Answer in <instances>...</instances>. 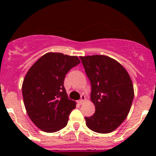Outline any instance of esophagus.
<instances>
[{"label": "esophagus", "instance_id": "obj_1", "mask_svg": "<svg viewBox=\"0 0 156 156\" xmlns=\"http://www.w3.org/2000/svg\"><path fill=\"white\" fill-rule=\"evenodd\" d=\"M85 100H86V97H85V95L82 94L81 95V98L78 101V103H79L80 105H82Z\"/></svg>", "mask_w": 156, "mask_h": 156}]
</instances>
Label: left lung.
Listing matches in <instances>:
<instances>
[{"label":"left lung","mask_w":156,"mask_h":156,"mask_svg":"<svg viewBox=\"0 0 156 156\" xmlns=\"http://www.w3.org/2000/svg\"><path fill=\"white\" fill-rule=\"evenodd\" d=\"M91 84L90 101L95 112L85 117L86 125L96 133H108L122 124L133 102V83L126 69L106 55L80 56Z\"/></svg>","instance_id":"1"}]
</instances>
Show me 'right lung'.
<instances>
[{
	"instance_id": "1",
	"label": "right lung",
	"mask_w": 156,
	"mask_h": 156,
	"mask_svg": "<svg viewBox=\"0 0 156 156\" xmlns=\"http://www.w3.org/2000/svg\"><path fill=\"white\" fill-rule=\"evenodd\" d=\"M80 63L77 56L48 52L27 72L22 86L25 108L32 122L43 131L53 133L67 125L76 102L68 98L64 80Z\"/></svg>"
}]
</instances>
